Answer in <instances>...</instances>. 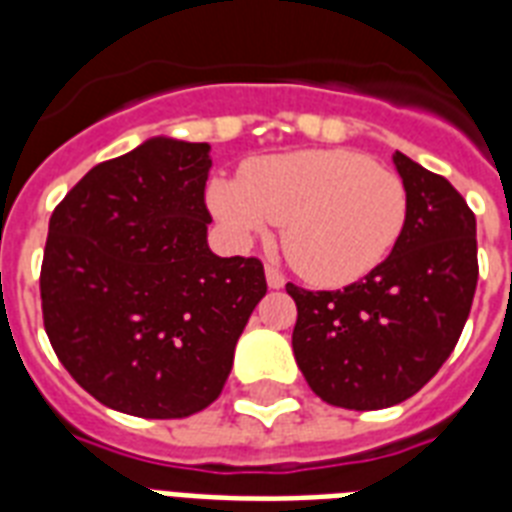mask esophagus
<instances>
[{"mask_svg":"<svg viewBox=\"0 0 512 512\" xmlns=\"http://www.w3.org/2000/svg\"><path fill=\"white\" fill-rule=\"evenodd\" d=\"M265 281H268V287L271 289H281L287 284L284 273H281L279 268H273V265H265Z\"/></svg>","mask_w":512,"mask_h":512,"instance_id":"34e87169","label":"esophagus"}]
</instances>
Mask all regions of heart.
<instances>
[{
  "label": "heart",
  "mask_w": 512,
  "mask_h": 512,
  "mask_svg": "<svg viewBox=\"0 0 512 512\" xmlns=\"http://www.w3.org/2000/svg\"><path fill=\"white\" fill-rule=\"evenodd\" d=\"M209 209L239 244L281 223V249L303 279L342 287L388 260L409 220L404 180L350 148L260 156L209 183Z\"/></svg>",
  "instance_id": "obj_1"
}]
</instances>
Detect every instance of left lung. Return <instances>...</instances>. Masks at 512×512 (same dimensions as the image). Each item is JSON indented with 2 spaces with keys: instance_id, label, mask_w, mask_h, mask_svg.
Segmentation results:
<instances>
[{
  "instance_id": "left-lung-1",
  "label": "left lung",
  "mask_w": 512,
  "mask_h": 512,
  "mask_svg": "<svg viewBox=\"0 0 512 512\" xmlns=\"http://www.w3.org/2000/svg\"><path fill=\"white\" fill-rule=\"evenodd\" d=\"M409 220L388 260L337 292L287 284L297 305L292 350L321 401L385 409L441 369L478 284L476 215L446 177L393 154Z\"/></svg>"
}]
</instances>
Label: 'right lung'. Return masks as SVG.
Returning <instances> with one entry per match:
<instances>
[{
	"label": "right lung",
	"mask_w": 512,
	"mask_h": 512,
	"mask_svg": "<svg viewBox=\"0 0 512 512\" xmlns=\"http://www.w3.org/2000/svg\"><path fill=\"white\" fill-rule=\"evenodd\" d=\"M209 167L207 143L146 140L92 167L50 217L44 332L68 374L116 412L207 409L268 289L257 257L207 247Z\"/></svg>",
	"instance_id": "add662e5"
}]
</instances>
